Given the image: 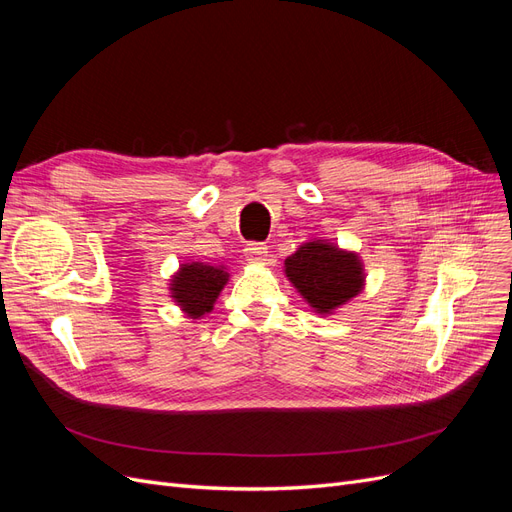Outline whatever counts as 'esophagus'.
<instances>
[{"mask_svg": "<svg viewBox=\"0 0 512 512\" xmlns=\"http://www.w3.org/2000/svg\"><path fill=\"white\" fill-rule=\"evenodd\" d=\"M243 256L247 262H252V265H265L269 252H267V245H260V243H250L243 250Z\"/></svg>", "mask_w": 512, "mask_h": 512, "instance_id": "1", "label": "esophagus"}]
</instances>
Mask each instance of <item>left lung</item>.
<instances>
[{"label":"left lung","mask_w":512,"mask_h":512,"mask_svg":"<svg viewBox=\"0 0 512 512\" xmlns=\"http://www.w3.org/2000/svg\"><path fill=\"white\" fill-rule=\"evenodd\" d=\"M284 273L320 316L335 314L365 288L361 256L324 237L303 241L297 252L284 260Z\"/></svg>","instance_id":"1"}]
</instances>
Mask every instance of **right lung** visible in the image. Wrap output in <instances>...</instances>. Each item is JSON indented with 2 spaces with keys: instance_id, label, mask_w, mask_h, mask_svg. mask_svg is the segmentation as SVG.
Segmentation results:
<instances>
[{
  "instance_id": "obj_1",
  "label": "right lung",
  "mask_w": 512,
  "mask_h": 512,
  "mask_svg": "<svg viewBox=\"0 0 512 512\" xmlns=\"http://www.w3.org/2000/svg\"><path fill=\"white\" fill-rule=\"evenodd\" d=\"M230 280L226 265L211 262H183L168 280V297L185 314V318L198 320L213 312L220 292Z\"/></svg>"
}]
</instances>
